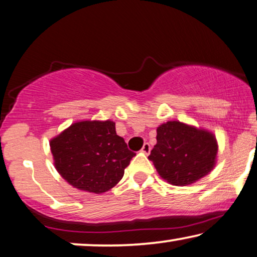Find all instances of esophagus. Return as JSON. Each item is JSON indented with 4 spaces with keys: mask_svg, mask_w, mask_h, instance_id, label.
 Instances as JSON below:
<instances>
[{
    "mask_svg": "<svg viewBox=\"0 0 257 257\" xmlns=\"http://www.w3.org/2000/svg\"><path fill=\"white\" fill-rule=\"evenodd\" d=\"M150 151H151V145H150L149 143H145L142 148V152L145 153V155H149Z\"/></svg>",
    "mask_w": 257,
    "mask_h": 257,
    "instance_id": "obj_1",
    "label": "esophagus"
}]
</instances>
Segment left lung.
<instances>
[{
    "label": "left lung",
    "instance_id": "left-lung-1",
    "mask_svg": "<svg viewBox=\"0 0 257 257\" xmlns=\"http://www.w3.org/2000/svg\"><path fill=\"white\" fill-rule=\"evenodd\" d=\"M217 152L214 133L171 120L157 127V144L149 159L164 181L184 186L197 182L215 168Z\"/></svg>",
    "mask_w": 257,
    "mask_h": 257
}]
</instances>
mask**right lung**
Masks as SVG:
<instances>
[{
	"label": "right lung",
	"instance_id": "add662e5",
	"mask_svg": "<svg viewBox=\"0 0 257 257\" xmlns=\"http://www.w3.org/2000/svg\"><path fill=\"white\" fill-rule=\"evenodd\" d=\"M54 166L74 188L104 194L120 182L136 153L112 120H80L49 142Z\"/></svg>",
	"mask_w": 257,
	"mask_h": 257
}]
</instances>
